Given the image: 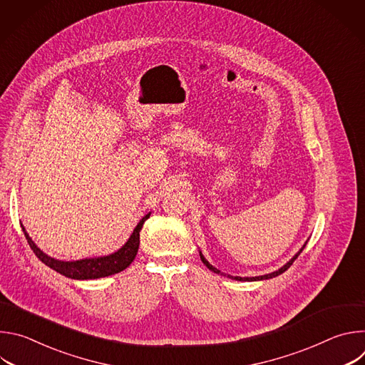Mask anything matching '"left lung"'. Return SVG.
Segmentation results:
<instances>
[{"instance_id": "obj_1", "label": "left lung", "mask_w": 365, "mask_h": 365, "mask_svg": "<svg viewBox=\"0 0 365 365\" xmlns=\"http://www.w3.org/2000/svg\"><path fill=\"white\" fill-rule=\"evenodd\" d=\"M306 247V242H304V245L293 255V258L292 259H289V262L282 267V269H279L277 272H273V273H270V274H264V276H258V277H238V276H230V274H224V276H227V277H230V279H234V280H240V282H255V280H267V279H273V277H276V276H279V274H282V273H284L292 264H293V262H294V259L299 257V254L303 251V248ZM199 255H200V259H202V263L207 267V269H210L211 272H214V273H218V274H221V272L218 270V269H215L214 266H211L210 263H207L206 262V258L203 257V254L199 251Z\"/></svg>"}]
</instances>
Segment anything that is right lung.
Returning a JSON list of instances; mask_svg holds the SVG:
<instances>
[{
  "label": "right lung",
  "instance_id": "1",
  "mask_svg": "<svg viewBox=\"0 0 365 365\" xmlns=\"http://www.w3.org/2000/svg\"><path fill=\"white\" fill-rule=\"evenodd\" d=\"M150 218V214L144 215L137 227L134 228L133 234L130 235L128 241L115 252L103 257H95V258H83L76 259V262H62V259H56L53 257H48L44 254L34 241L29 237L26 228L21 225L23 232L26 235V240L33 250V252L37 255L41 263H44L47 267L53 269L55 272L71 277L76 280H89V279H99V277H107L115 273H120L125 270L137 255L138 245H140V231L143 228V224Z\"/></svg>",
  "mask_w": 365,
  "mask_h": 365
}]
</instances>
